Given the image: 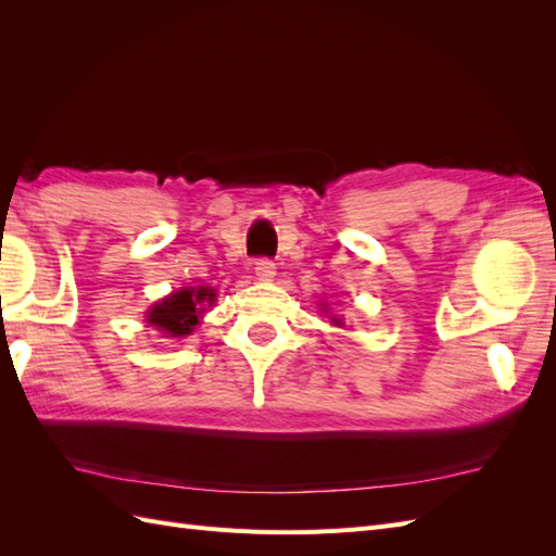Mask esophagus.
<instances>
[{
	"label": "esophagus",
	"mask_w": 556,
	"mask_h": 556,
	"mask_svg": "<svg viewBox=\"0 0 556 556\" xmlns=\"http://www.w3.org/2000/svg\"><path fill=\"white\" fill-rule=\"evenodd\" d=\"M255 274L260 280H271L276 276V262L268 260V257H262L255 262Z\"/></svg>",
	"instance_id": "34e87169"
}]
</instances>
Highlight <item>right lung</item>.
<instances>
[{
	"instance_id": "right-lung-1",
	"label": "right lung",
	"mask_w": 556,
	"mask_h": 556,
	"mask_svg": "<svg viewBox=\"0 0 556 556\" xmlns=\"http://www.w3.org/2000/svg\"><path fill=\"white\" fill-rule=\"evenodd\" d=\"M213 301L215 292L208 288L178 290L169 299L160 301L155 308H150L148 323L172 336H185L199 325V315L204 313V306H211Z\"/></svg>"
}]
</instances>
